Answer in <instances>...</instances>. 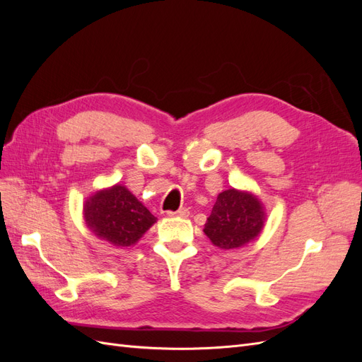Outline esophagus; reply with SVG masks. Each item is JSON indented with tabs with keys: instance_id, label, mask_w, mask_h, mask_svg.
<instances>
[{
	"instance_id": "1",
	"label": "esophagus",
	"mask_w": 362,
	"mask_h": 362,
	"mask_svg": "<svg viewBox=\"0 0 362 362\" xmlns=\"http://www.w3.org/2000/svg\"><path fill=\"white\" fill-rule=\"evenodd\" d=\"M169 216H181V217H187L190 214L189 208H180L178 211H168Z\"/></svg>"
}]
</instances>
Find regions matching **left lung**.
Returning a JSON list of instances; mask_svg holds the SVG:
<instances>
[{"label": "left lung", "instance_id": "8db88e82", "mask_svg": "<svg viewBox=\"0 0 362 362\" xmlns=\"http://www.w3.org/2000/svg\"><path fill=\"white\" fill-rule=\"evenodd\" d=\"M264 225V211L250 193L229 189L217 196L204 233L221 249H234L254 240Z\"/></svg>", "mask_w": 362, "mask_h": 362}]
</instances>
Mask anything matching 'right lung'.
<instances>
[{
    "label": "right lung",
    "instance_id": "add662e5",
    "mask_svg": "<svg viewBox=\"0 0 362 362\" xmlns=\"http://www.w3.org/2000/svg\"><path fill=\"white\" fill-rule=\"evenodd\" d=\"M90 231L115 246H131L157 218L122 185L98 192L84 205Z\"/></svg>",
    "mask_w": 362,
    "mask_h": 362
}]
</instances>
